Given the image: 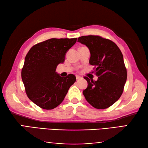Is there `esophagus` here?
Segmentation results:
<instances>
[{"label":"esophagus","instance_id":"1","mask_svg":"<svg viewBox=\"0 0 148 148\" xmlns=\"http://www.w3.org/2000/svg\"><path fill=\"white\" fill-rule=\"evenodd\" d=\"M82 78V77H80V76H76V79H77V80H78V79H81Z\"/></svg>","mask_w":148,"mask_h":148}]
</instances>
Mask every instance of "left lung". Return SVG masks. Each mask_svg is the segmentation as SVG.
Returning <instances> with one entry per match:
<instances>
[{
	"instance_id": "1",
	"label": "left lung",
	"mask_w": 148,
	"mask_h": 148,
	"mask_svg": "<svg viewBox=\"0 0 148 148\" xmlns=\"http://www.w3.org/2000/svg\"><path fill=\"white\" fill-rule=\"evenodd\" d=\"M77 42L89 48V64L95 66L92 72L98 76L97 81L84 77L88 84L83 91L85 98L95 108H108L121 96L127 80L121 50L114 42L99 36H83Z\"/></svg>"
}]
</instances>
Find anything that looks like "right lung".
Instances as JSON below:
<instances>
[{"instance_id": "add662e5", "label": "right lung", "mask_w": 148, "mask_h": 148, "mask_svg": "<svg viewBox=\"0 0 148 148\" xmlns=\"http://www.w3.org/2000/svg\"><path fill=\"white\" fill-rule=\"evenodd\" d=\"M76 40L77 38H51L34 45L27 53L21 71L22 81L27 97L41 108L58 106L76 82L74 74L63 77L56 71Z\"/></svg>"}]
</instances>
